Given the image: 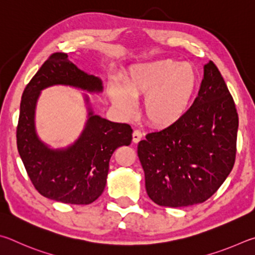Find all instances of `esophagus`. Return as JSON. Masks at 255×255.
Segmentation results:
<instances>
[{
    "label": "esophagus",
    "instance_id": "obj_1",
    "mask_svg": "<svg viewBox=\"0 0 255 255\" xmlns=\"http://www.w3.org/2000/svg\"><path fill=\"white\" fill-rule=\"evenodd\" d=\"M132 137H133V142H134V143H137V142H139L142 137H143V134H142V132L140 131V130H134L133 131V134H132Z\"/></svg>",
    "mask_w": 255,
    "mask_h": 255
}]
</instances>
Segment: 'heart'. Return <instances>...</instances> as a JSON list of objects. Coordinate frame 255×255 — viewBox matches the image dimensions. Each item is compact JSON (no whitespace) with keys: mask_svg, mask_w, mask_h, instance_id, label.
I'll return each mask as SVG.
<instances>
[{"mask_svg":"<svg viewBox=\"0 0 255 255\" xmlns=\"http://www.w3.org/2000/svg\"><path fill=\"white\" fill-rule=\"evenodd\" d=\"M197 84L193 66L163 59L132 68L124 77V89L113 85L110 95L114 105L124 114H130L133 110L130 97L145 96V119L153 127L167 128L185 115Z\"/></svg>","mask_w":255,"mask_h":255,"instance_id":"obj_1","label":"heart"}]
</instances>
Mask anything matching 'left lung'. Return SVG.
<instances>
[{
  "mask_svg": "<svg viewBox=\"0 0 255 255\" xmlns=\"http://www.w3.org/2000/svg\"><path fill=\"white\" fill-rule=\"evenodd\" d=\"M239 115L224 78L213 61L194 104L177 123L151 132L137 155L152 202L166 207L204 203L233 169Z\"/></svg>",
  "mask_w": 255,
  "mask_h": 255,
  "instance_id": "8db88e82",
  "label": "left lung"
}]
</instances>
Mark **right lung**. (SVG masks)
I'll return each mask as SVG.
<instances>
[{
  "mask_svg": "<svg viewBox=\"0 0 255 255\" xmlns=\"http://www.w3.org/2000/svg\"><path fill=\"white\" fill-rule=\"evenodd\" d=\"M70 85L101 92L102 83L78 69L64 52L49 56L24 88L16 127L17 151L34 188L44 197L65 204L88 205L106 185L110 159L122 145L131 144L132 128L94 115L83 134L66 150H50L34 130V109L40 91L52 85Z\"/></svg>",
  "mask_w": 255,
  "mask_h": 255,
  "instance_id": "obj_1",
  "label": "right lung"
}]
</instances>
